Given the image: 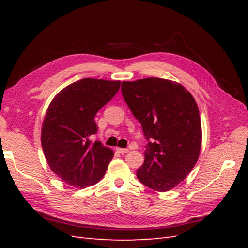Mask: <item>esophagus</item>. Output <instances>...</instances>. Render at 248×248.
Instances as JSON below:
<instances>
[{"mask_svg":"<svg viewBox=\"0 0 248 248\" xmlns=\"http://www.w3.org/2000/svg\"><path fill=\"white\" fill-rule=\"evenodd\" d=\"M116 150H117L119 154H125V152H128L129 151V149H127V148H116Z\"/></svg>","mask_w":248,"mask_h":248,"instance_id":"1","label":"esophagus"}]
</instances>
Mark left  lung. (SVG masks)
<instances>
[{"label": "left lung", "mask_w": 248, "mask_h": 248, "mask_svg": "<svg viewBox=\"0 0 248 248\" xmlns=\"http://www.w3.org/2000/svg\"><path fill=\"white\" fill-rule=\"evenodd\" d=\"M121 93L148 140L136 177L155 191H170L198 160L202 133L197 103L181 84L155 77L123 82Z\"/></svg>", "instance_id": "obj_1"}]
</instances>
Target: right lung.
Listing matches in <instances>:
<instances>
[{
  "label": "right lung",
  "instance_id": "right-lung-1",
  "mask_svg": "<svg viewBox=\"0 0 248 248\" xmlns=\"http://www.w3.org/2000/svg\"><path fill=\"white\" fill-rule=\"evenodd\" d=\"M120 81L86 78L56 94L45 116L41 146L50 168L69 186H91L101 180L114 152L100 141L92 144L97 133L94 116L112 100Z\"/></svg>",
  "mask_w": 248,
  "mask_h": 248
}]
</instances>
